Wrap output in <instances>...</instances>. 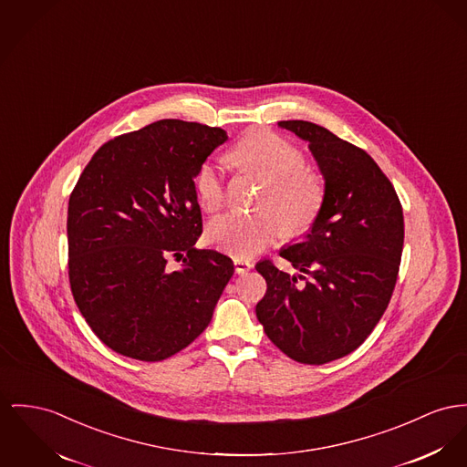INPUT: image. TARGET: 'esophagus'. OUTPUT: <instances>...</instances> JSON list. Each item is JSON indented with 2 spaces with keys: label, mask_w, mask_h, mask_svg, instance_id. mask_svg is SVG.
Instances as JSON below:
<instances>
[{
  "label": "esophagus",
  "mask_w": 467,
  "mask_h": 467,
  "mask_svg": "<svg viewBox=\"0 0 467 467\" xmlns=\"http://www.w3.org/2000/svg\"><path fill=\"white\" fill-rule=\"evenodd\" d=\"M234 265H235V273L237 275H244V273H248L253 269V262H249V260H244V258H234Z\"/></svg>",
  "instance_id": "1"
}]
</instances>
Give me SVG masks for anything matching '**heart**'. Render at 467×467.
<instances>
[{"label":"heart","mask_w":467,"mask_h":467,"mask_svg":"<svg viewBox=\"0 0 467 467\" xmlns=\"http://www.w3.org/2000/svg\"><path fill=\"white\" fill-rule=\"evenodd\" d=\"M230 161L243 171L265 182L253 214L228 213L207 226V241L237 256H251L283 235H303L324 203L322 179L305 166L299 147L271 130H253L232 150ZM198 203L216 213L224 203V181L216 164H203L194 179ZM275 211L273 212L272 209Z\"/></svg>","instance_id":"b5f03b06"}]
</instances>
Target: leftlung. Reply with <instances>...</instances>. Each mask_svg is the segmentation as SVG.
Masks as SVG:
<instances>
[{"label": "left lung", "mask_w": 467, "mask_h": 467, "mask_svg": "<svg viewBox=\"0 0 467 467\" xmlns=\"http://www.w3.org/2000/svg\"><path fill=\"white\" fill-rule=\"evenodd\" d=\"M278 125L308 143L324 175V203L306 239L280 251L296 275L271 260L256 264L267 281L256 318L288 358L324 365L356 350L388 308L404 214L395 187L363 149L305 120Z\"/></svg>", "instance_id": "1"}]
</instances>
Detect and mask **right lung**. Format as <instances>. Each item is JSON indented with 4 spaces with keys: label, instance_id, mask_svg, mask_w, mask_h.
Segmentation results:
<instances>
[{
    "label": "right lung",
    "instance_id": "obj_1",
    "mask_svg": "<svg viewBox=\"0 0 467 467\" xmlns=\"http://www.w3.org/2000/svg\"><path fill=\"white\" fill-rule=\"evenodd\" d=\"M226 140L219 127L166 119L109 140L83 170L68 200V280L111 350L162 361L209 326L234 262L194 248V177ZM170 255L183 260L181 270L167 265Z\"/></svg>",
    "mask_w": 467,
    "mask_h": 467
}]
</instances>
